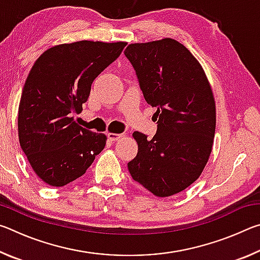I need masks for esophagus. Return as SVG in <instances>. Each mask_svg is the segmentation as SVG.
I'll list each match as a JSON object with an SVG mask.
<instances>
[{"instance_id":"1","label":"esophagus","mask_w":260,"mask_h":260,"mask_svg":"<svg viewBox=\"0 0 260 260\" xmlns=\"http://www.w3.org/2000/svg\"><path fill=\"white\" fill-rule=\"evenodd\" d=\"M124 134H116V133H108V138L111 141H118L120 140Z\"/></svg>"}]
</instances>
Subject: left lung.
Masks as SVG:
<instances>
[{
    "instance_id": "obj_1",
    "label": "left lung",
    "mask_w": 260,
    "mask_h": 260,
    "mask_svg": "<svg viewBox=\"0 0 260 260\" xmlns=\"http://www.w3.org/2000/svg\"><path fill=\"white\" fill-rule=\"evenodd\" d=\"M125 56L158 118L151 140L133 133L139 150L128 171L153 195L172 196L195 182L209 160L215 131L212 89L199 60L173 39L132 43Z\"/></svg>"
}]
</instances>
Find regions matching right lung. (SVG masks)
<instances>
[{"instance_id": "obj_1", "label": "right lung", "mask_w": 260, "mask_h": 260, "mask_svg": "<svg viewBox=\"0 0 260 260\" xmlns=\"http://www.w3.org/2000/svg\"><path fill=\"white\" fill-rule=\"evenodd\" d=\"M126 42L78 41L46 50L30 69L18 109L19 143L35 174L63 187L86 173L107 136L79 126L95 78L120 56Z\"/></svg>"}]
</instances>
